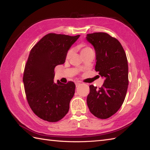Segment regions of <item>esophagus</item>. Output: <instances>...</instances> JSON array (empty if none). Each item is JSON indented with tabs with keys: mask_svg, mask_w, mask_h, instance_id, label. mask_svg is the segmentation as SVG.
Masks as SVG:
<instances>
[{
	"mask_svg": "<svg viewBox=\"0 0 150 150\" xmlns=\"http://www.w3.org/2000/svg\"><path fill=\"white\" fill-rule=\"evenodd\" d=\"M75 85H76V87H78L79 86L81 85V83H80V82H75Z\"/></svg>",
	"mask_w": 150,
	"mask_h": 150,
	"instance_id": "esophagus-1",
	"label": "esophagus"
}]
</instances>
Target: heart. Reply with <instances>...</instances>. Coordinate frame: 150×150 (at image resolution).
Listing matches in <instances>:
<instances>
[{"mask_svg":"<svg viewBox=\"0 0 150 150\" xmlns=\"http://www.w3.org/2000/svg\"><path fill=\"white\" fill-rule=\"evenodd\" d=\"M79 48L81 50V55H83L84 53H86L88 52H93V50L89 46H85L84 44H80V45H79ZM71 50H69L68 53L66 54V59H68L69 57H70V55H71Z\"/></svg>","mask_w":150,"mask_h":150,"instance_id":"1","label":"heart"}]
</instances>
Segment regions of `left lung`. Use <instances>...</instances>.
I'll return each mask as SVG.
<instances>
[{"label":"left lung","instance_id":"left-lung-1","mask_svg":"<svg viewBox=\"0 0 150 150\" xmlns=\"http://www.w3.org/2000/svg\"><path fill=\"white\" fill-rule=\"evenodd\" d=\"M86 39L96 53L95 71L104 79L100 88L90 86L87 104L93 115L106 119L120 109L125 99L129 82L128 60L119 41L109 34H88Z\"/></svg>","mask_w":150,"mask_h":150}]
</instances>
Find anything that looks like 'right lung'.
<instances>
[{
  "instance_id": "1",
  "label": "right lung",
  "mask_w": 150,
  "mask_h": 150,
  "mask_svg": "<svg viewBox=\"0 0 150 150\" xmlns=\"http://www.w3.org/2000/svg\"><path fill=\"white\" fill-rule=\"evenodd\" d=\"M79 37L48 33L30 51L23 75L24 90L31 110L44 120L57 122L68 112L75 84L55 83L54 69L64 63L68 51Z\"/></svg>"
}]
</instances>
